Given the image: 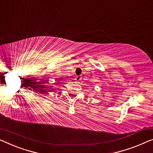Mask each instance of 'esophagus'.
<instances>
[{
  "mask_svg": "<svg viewBox=\"0 0 153 153\" xmlns=\"http://www.w3.org/2000/svg\"><path fill=\"white\" fill-rule=\"evenodd\" d=\"M76 79L77 81L81 80V79H82V77H81L80 76H76Z\"/></svg>",
  "mask_w": 153,
  "mask_h": 153,
  "instance_id": "esophagus-1",
  "label": "esophagus"
}]
</instances>
